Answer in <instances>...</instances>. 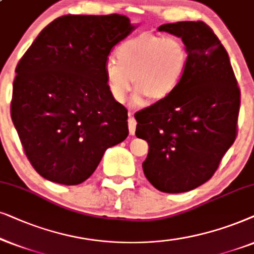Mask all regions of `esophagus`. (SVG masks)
<instances>
[{
    "instance_id": "1",
    "label": "esophagus",
    "mask_w": 254,
    "mask_h": 254,
    "mask_svg": "<svg viewBox=\"0 0 254 254\" xmlns=\"http://www.w3.org/2000/svg\"><path fill=\"white\" fill-rule=\"evenodd\" d=\"M127 124H129L130 134H134V132H136L137 122H136V120H134L132 116H131V114H129V121H127Z\"/></svg>"
}]
</instances>
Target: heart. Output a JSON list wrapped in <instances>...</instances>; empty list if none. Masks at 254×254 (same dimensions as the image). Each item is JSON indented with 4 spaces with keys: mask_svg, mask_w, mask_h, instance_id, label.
Wrapping results in <instances>:
<instances>
[{
    "mask_svg": "<svg viewBox=\"0 0 254 254\" xmlns=\"http://www.w3.org/2000/svg\"><path fill=\"white\" fill-rule=\"evenodd\" d=\"M117 62L110 59L104 66L107 87L118 103H123L133 87L134 102L143 96L161 101L172 95L187 72L189 52L177 37L141 32L124 40L116 50Z\"/></svg>",
    "mask_w": 254,
    "mask_h": 254,
    "instance_id": "b5f03b06",
    "label": "heart"
}]
</instances>
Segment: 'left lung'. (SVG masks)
I'll list each match as a JSON object with an SVG mask.
<instances>
[{"mask_svg": "<svg viewBox=\"0 0 254 254\" xmlns=\"http://www.w3.org/2000/svg\"><path fill=\"white\" fill-rule=\"evenodd\" d=\"M187 46V72L166 99L134 114L136 136L148 144L144 174L164 192L203 185L237 137L241 90L228 52L204 22L159 26Z\"/></svg>", "mask_w": 254, "mask_h": 254, "instance_id": "8db88e82", "label": "left lung"}]
</instances>
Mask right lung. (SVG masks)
<instances>
[{
    "label": "right lung",
    "mask_w": 254,
    "mask_h": 254,
    "mask_svg": "<svg viewBox=\"0 0 254 254\" xmlns=\"http://www.w3.org/2000/svg\"><path fill=\"white\" fill-rule=\"evenodd\" d=\"M134 29L127 16L65 15L51 22L16 67L11 120L30 164L57 184L86 181L129 134L127 110L107 87L113 47Z\"/></svg>",
    "instance_id": "right-lung-1"
}]
</instances>
